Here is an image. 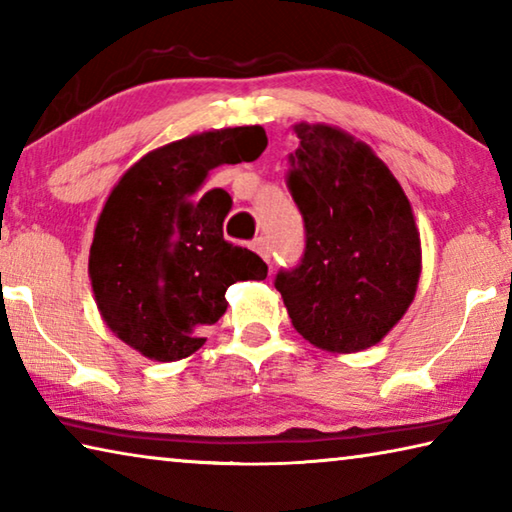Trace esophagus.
<instances>
[{"label": "esophagus", "instance_id": "obj_1", "mask_svg": "<svg viewBox=\"0 0 512 512\" xmlns=\"http://www.w3.org/2000/svg\"><path fill=\"white\" fill-rule=\"evenodd\" d=\"M253 248H255V253L262 257L266 264H271V246H268V239L266 237H257L253 241Z\"/></svg>", "mask_w": 512, "mask_h": 512}]
</instances>
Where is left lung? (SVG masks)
Listing matches in <instances>:
<instances>
[{
    "mask_svg": "<svg viewBox=\"0 0 512 512\" xmlns=\"http://www.w3.org/2000/svg\"><path fill=\"white\" fill-rule=\"evenodd\" d=\"M289 192L305 219V255L275 275L296 332L327 352L377 345L415 298L422 250L413 210L368 144L325 124L293 126Z\"/></svg>",
    "mask_w": 512,
    "mask_h": 512,
    "instance_id": "1",
    "label": "left lung"
}]
</instances>
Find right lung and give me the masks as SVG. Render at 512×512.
Returning a JSON list of instances; mask_svg holds the SVG:
<instances>
[{
  "mask_svg": "<svg viewBox=\"0 0 512 512\" xmlns=\"http://www.w3.org/2000/svg\"><path fill=\"white\" fill-rule=\"evenodd\" d=\"M266 144L262 126L189 135L146 153L112 187L88 271L101 318L144 357L194 354L203 327L228 309L230 284L266 277L262 257L223 239L230 196L196 198L214 167L253 162Z\"/></svg>",
  "mask_w": 512,
  "mask_h": 512,
  "instance_id": "1",
  "label": "right lung"
}]
</instances>
